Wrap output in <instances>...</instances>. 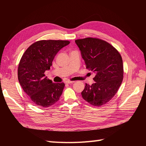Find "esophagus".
<instances>
[{"mask_svg":"<svg viewBox=\"0 0 146 146\" xmlns=\"http://www.w3.org/2000/svg\"><path fill=\"white\" fill-rule=\"evenodd\" d=\"M74 82H75L74 81H70V80H68V81L66 82V83H68V84H72V83H74Z\"/></svg>","mask_w":146,"mask_h":146,"instance_id":"34e87169","label":"esophagus"}]
</instances>
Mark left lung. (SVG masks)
I'll return each mask as SVG.
<instances>
[{"instance_id": "8db88e82", "label": "left lung", "mask_w": 146, "mask_h": 146, "mask_svg": "<svg viewBox=\"0 0 146 146\" xmlns=\"http://www.w3.org/2000/svg\"><path fill=\"white\" fill-rule=\"evenodd\" d=\"M80 48L86 68L96 73L95 83L85 84L83 99L90 104L100 107L115 96L123 77V62L115 47L103 39L85 38L75 41Z\"/></svg>"}]
</instances>
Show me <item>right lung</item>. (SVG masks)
<instances>
[{
  "mask_svg": "<svg viewBox=\"0 0 146 146\" xmlns=\"http://www.w3.org/2000/svg\"><path fill=\"white\" fill-rule=\"evenodd\" d=\"M70 43L67 40H40L30 45L19 61L20 85L33 103L42 107L55 104L62 94L64 83H54L45 77L58 52Z\"/></svg>",
  "mask_w": 146,
  "mask_h": 146,
  "instance_id": "right-lung-1",
  "label": "right lung"
}]
</instances>
